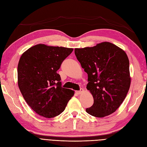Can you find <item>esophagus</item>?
Wrapping results in <instances>:
<instances>
[{"label":"esophagus","mask_w":147,"mask_h":147,"mask_svg":"<svg viewBox=\"0 0 147 147\" xmlns=\"http://www.w3.org/2000/svg\"><path fill=\"white\" fill-rule=\"evenodd\" d=\"M82 92H83V89H82V88H81V89H80V90H79V91H75V92L77 93V94H81V93H82Z\"/></svg>","instance_id":"34e87169"}]
</instances>
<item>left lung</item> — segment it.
<instances>
[{"label": "left lung", "mask_w": 147, "mask_h": 147, "mask_svg": "<svg viewBox=\"0 0 147 147\" xmlns=\"http://www.w3.org/2000/svg\"><path fill=\"white\" fill-rule=\"evenodd\" d=\"M75 55L88 74L86 88L94 104L86 109L93 117L113 113L125 99L129 90V61L122 49L110 42L93 47L75 48Z\"/></svg>", "instance_id": "8db88e82"}]
</instances>
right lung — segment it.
I'll use <instances>...</instances> for the list:
<instances>
[{
    "label": "right lung",
    "mask_w": 147,
    "mask_h": 147,
    "mask_svg": "<svg viewBox=\"0 0 147 147\" xmlns=\"http://www.w3.org/2000/svg\"><path fill=\"white\" fill-rule=\"evenodd\" d=\"M73 48L38 44L21 56L18 84L27 104L35 113L50 118L65 110L74 91L63 88L57 73Z\"/></svg>",
    "instance_id": "1"
}]
</instances>
